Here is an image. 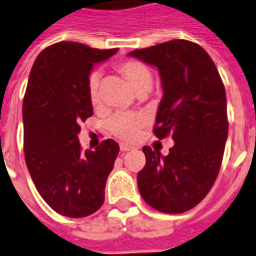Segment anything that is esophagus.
Wrapping results in <instances>:
<instances>
[{
    "instance_id": "34e87169",
    "label": "esophagus",
    "mask_w": 256,
    "mask_h": 256,
    "mask_svg": "<svg viewBox=\"0 0 256 256\" xmlns=\"http://www.w3.org/2000/svg\"><path fill=\"white\" fill-rule=\"evenodd\" d=\"M132 149H134V146H130V145L126 144V142H122V144H120V150H122V152H128V150H132Z\"/></svg>"
}]
</instances>
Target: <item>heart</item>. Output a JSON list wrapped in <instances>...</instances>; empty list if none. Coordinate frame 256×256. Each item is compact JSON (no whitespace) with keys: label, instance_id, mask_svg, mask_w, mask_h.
<instances>
[{"label":"heart","instance_id":"obj_1","mask_svg":"<svg viewBox=\"0 0 256 256\" xmlns=\"http://www.w3.org/2000/svg\"><path fill=\"white\" fill-rule=\"evenodd\" d=\"M118 72L130 84L138 95L146 94L152 87V72L144 63L138 60H126L118 66ZM100 74L92 72L88 78L90 100L94 106L100 103ZM146 126V118L142 114L130 112V114H116L107 122L108 130L120 140L134 141L138 138L140 130Z\"/></svg>","mask_w":256,"mask_h":256}]
</instances>
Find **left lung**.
I'll return each instance as SVG.
<instances>
[{"label": "left lung", "mask_w": 256, "mask_h": 256, "mask_svg": "<svg viewBox=\"0 0 256 256\" xmlns=\"http://www.w3.org/2000/svg\"><path fill=\"white\" fill-rule=\"evenodd\" d=\"M128 55L157 67L164 96L153 132L174 140L168 156L142 148L146 162L138 174V192L158 212H188L206 197L220 169L228 134L224 86L210 55L189 40Z\"/></svg>", "instance_id": "obj_1"}]
</instances>
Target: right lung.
I'll list each match as a JSON object with an SVG mask.
<instances>
[{
  "label": "right lung",
  "instance_id": "add662e5",
  "mask_svg": "<svg viewBox=\"0 0 256 256\" xmlns=\"http://www.w3.org/2000/svg\"><path fill=\"white\" fill-rule=\"evenodd\" d=\"M116 51L58 42L40 51L30 71L22 107L24 160L40 197L64 216L83 218L104 202L118 144L108 138L83 152L78 134L94 114L88 94L94 64Z\"/></svg>",
  "mask_w": 256,
  "mask_h": 256
}]
</instances>
